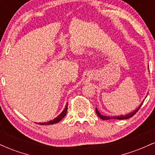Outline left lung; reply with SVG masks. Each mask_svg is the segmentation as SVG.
I'll list each match as a JSON object with an SVG mask.
<instances>
[{
    "mask_svg": "<svg viewBox=\"0 0 155 155\" xmlns=\"http://www.w3.org/2000/svg\"><path fill=\"white\" fill-rule=\"evenodd\" d=\"M148 95V94H147ZM146 97H147V96H146ZM144 101V100L143 101V102ZM143 102H141V104H140V106H138V108H136V110H134V111H133L132 112H130V113L127 114L125 115H120V116H113V117H110V116H106V115H103L101 114L100 113V111L97 110V108H95V111H96V114H97V115H98V117H100L101 119H102L103 120H111V119H116V120H127V119L130 118V117H132L133 115L135 114L136 113L137 111L139 110V108H140V106H141V105L143 104Z\"/></svg>",
    "mask_w": 155,
    "mask_h": 155,
    "instance_id": "1",
    "label": "left lung"
}]
</instances>
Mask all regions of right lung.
Wrapping results in <instances>:
<instances>
[{"instance_id":"add662e5","label":"right lung","mask_w":155,"mask_h":155,"mask_svg":"<svg viewBox=\"0 0 155 155\" xmlns=\"http://www.w3.org/2000/svg\"><path fill=\"white\" fill-rule=\"evenodd\" d=\"M67 109H68V103L66 104V105H65V108H64L63 111H62L58 117H55L54 120L49 121V122H43V123H38V124H42V125H44V124H53L55 123H58V122H59L60 120H62V119H63V117L66 115Z\"/></svg>"}]
</instances>
